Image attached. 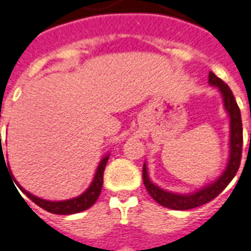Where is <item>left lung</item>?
<instances>
[{"label": "left lung", "mask_w": 251, "mask_h": 251, "mask_svg": "<svg viewBox=\"0 0 251 251\" xmlns=\"http://www.w3.org/2000/svg\"><path fill=\"white\" fill-rule=\"evenodd\" d=\"M208 82L212 86L221 90L222 97L225 100V107L227 113L230 115V125H231V140H230V160L227 165L225 174L222 175L219 179L216 180L214 184L208 185L205 188L200 189L195 194L189 195H177L172 192H167L164 189L158 188L157 185H154L148 177L147 167L144 164L142 168V179L145 188L152 196L153 199L157 201L158 204L163 207L171 208V210H191L195 207H199L205 203H208L212 199H215L218 195L221 194L223 189L226 188L228 183L234 179V176L237 175L239 165H241V158H242V145H243V134H242V120H241V110L238 107L237 100L232 95V91L226 83L222 80L221 77H218L212 71L208 74ZM251 140V138H250ZM251 142V141H250Z\"/></svg>", "instance_id": "left-lung-1"}]
</instances>
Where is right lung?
Instances as JSON below:
<instances>
[{"mask_svg":"<svg viewBox=\"0 0 251 251\" xmlns=\"http://www.w3.org/2000/svg\"><path fill=\"white\" fill-rule=\"evenodd\" d=\"M0 148L1 147V133H0ZM0 160L5 161L3 158V153H0ZM107 160H109V156L102 158V161L99 164L98 169H97V174H95V177H94L93 183L90 185V188L82 194L80 196H77L75 199L70 200H63V201H48V200H43L40 198H36L29 192H26L24 188H21L17 183L16 184L19 185L20 189L24 192L28 198H29L33 203L44 208L48 212H52V214H59V215H70V214H76V212H80V211H84L90 208L91 205L97 201L98 196L100 195V191H102V185H103V171L106 164H107ZM6 165V164H5ZM8 168V167H6ZM14 180V179H13Z\"/></svg>","mask_w":251,"mask_h":251,"instance_id":"obj_1","label":"right lung"}]
</instances>
